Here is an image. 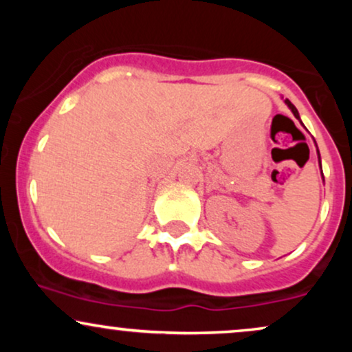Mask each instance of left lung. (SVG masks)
Listing matches in <instances>:
<instances>
[{
	"mask_svg": "<svg viewBox=\"0 0 352 352\" xmlns=\"http://www.w3.org/2000/svg\"><path fill=\"white\" fill-rule=\"evenodd\" d=\"M285 104H286V106H288L289 109H292L293 116H294V117H296V119H298V120H300V122H301V119H300V112H298V109H296V107H294V106H293V104H292V102H289V100H288V99H285ZM301 124H302V122H301ZM314 144H316V142H314ZM316 148H318V145H316ZM318 159H319V167H321V157H319V151H318ZM321 173H322V170H321ZM322 180H324V179H322Z\"/></svg>",
	"mask_w": 352,
	"mask_h": 352,
	"instance_id": "8db88e82",
	"label": "left lung"
}]
</instances>
